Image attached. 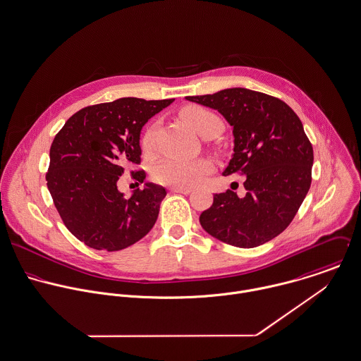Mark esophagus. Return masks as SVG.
Masks as SVG:
<instances>
[{"mask_svg": "<svg viewBox=\"0 0 361 361\" xmlns=\"http://www.w3.org/2000/svg\"><path fill=\"white\" fill-rule=\"evenodd\" d=\"M170 191L171 192H178V194H190L192 190L187 188V187H171Z\"/></svg>", "mask_w": 361, "mask_h": 361, "instance_id": "34e87169", "label": "esophagus"}]
</instances>
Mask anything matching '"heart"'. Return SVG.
<instances>
[{
  "mask_svg": "<svg viewBox=\"0 0 361 361\" xmlns=\"http://www.w3.org/2000/svg\"><path fill=\"white\" fill-rule=\"evenodd\" d=\"M181 116L191 124V127L205 135L214 121L219 120L215 113L201 106H188L183 109ZM159 130V120H153L145 128L141 137V149L144 153H150L154 147V141ZM214 170V164L207 157H198L192 160H181V159H163L159 161L153 171V180L174 187H195L201 184L208 174Z\"/></svg>",
  "mask_w": 361,
  "mask_h": 361,
  "instance_id": "heart-1",
  "label": "heart"
}]
</instances>
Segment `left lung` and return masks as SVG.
<instances>
[{"instance_id":"obj_1","label":"left lung","mask_w":361,"mask_h":361,"mask_svg":"<svg viewBox=\"0 0 361 361\" xmlns=\"http://www.w3.org/2000/svg\"><path fill=\"white\" fill-rule=\"evenodd\" d=\"M187 99L215 109L228 121L234 154L223 174L245 176V195L238 198L231 190L215 194L200 216L201 226L240 248L275 238L291 223L311 185L314 152L300 118L281 99L244 87Z\"/></svg>"}]
</instances>
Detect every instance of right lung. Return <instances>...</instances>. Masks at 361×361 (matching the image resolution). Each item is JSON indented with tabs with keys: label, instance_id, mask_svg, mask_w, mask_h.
Masks as SVG:
<instances>
[{
	"label": "right lung",
	"instance_id": "obj_1",
	"mask_svg": "<svg viewBox=\"0 0 361 361\" xmlns=\"http://www.w3.org/2000/svg\"><path fill=\"white\" fill-rule=\"evenodd\" d=\"M174 99L123 97L80 109L56 135L46 181L66 227L94 250L118 251L145 237L166 190L145 183L131 198L117 190L128 166L141 164L140 135L147 120ZM144 183L145 170H131Z\"/></svg>",
	"mask_w": 361,
	"mask_h": 361
}]
</instances>
